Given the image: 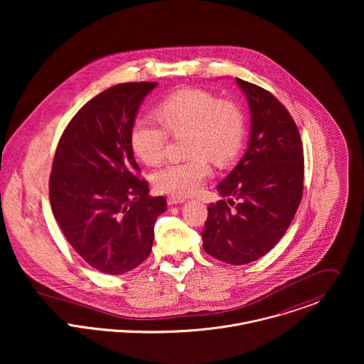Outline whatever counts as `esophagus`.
<instances>
[{"instance_id": "esophagus-1", "label": "esophagus", "mask_w": 364, "mask_h": 364, "mask_svg": "<svg viewBox=\"0 0 364 364\" xmlns=\"http://www.w3.org/2000/svg\"><path fill=\"white\" fill-rule=\"evenodd\" d=\"M186 200L182 199V198H175V196H171L168 198V205L169 206H176V205H181V203H185Z\"/></svg>"}]
</instances>
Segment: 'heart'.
<instances>
[{
	"label": "heart",
	"instance_id": "b5f03b06",
	"mask_svg": "<svg viewBox=\"0 0 364 364\" xmlns=\"http://www.w3.org/2000/svg\"><path fill=\"white\" fill-rule=\"evenodd\" d=\"M164 127L175 137L188 134L183 162L166 164L158 169L153 182L156 191L186 198L199 192L210 175L208 156L214 162H225L238 151L244 136V117L231 102L218 101L203 90L186 88L173 92L156 107ZM130 146L141 162L158 165L166 146L164 129L147 119H139L132 127Z\"/></svg>",
	"mask_w": 364,
	"mask_h": 364
}]
</instances>
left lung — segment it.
Instances as JSON below:
<instances>
[{
    "mask_svg": "<svg viewBox=\"0 0 364 364\" xmlns=\"http://www.w3.org/2000/svg\"><path fill=\"white\" fill-rule=\"evenodd\" d=\"M235 81L251 113L248 149L217 186L223 199L208 206L202 237L208 255L245 264L267 254L293 221L303 196L304 156L287 109L258 85Z\"/></svg>",
    "mask_w": 364,
    "mask_h": 364,
    "instance_id": "8db88e82",
    "label": "left lung"
}]
</instances>
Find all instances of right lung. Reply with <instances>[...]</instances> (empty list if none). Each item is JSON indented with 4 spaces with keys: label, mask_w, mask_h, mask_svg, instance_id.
<instances>
[{
    "label": "right lung",
    "mask_w": 364,
    "mask_h": 364,
    "mask_svg": "<svg viewBox=\"0 0 364 364\" xmlns=\"http://www.w3.org/2000/svg\"><path fill=\"white\" fill-rule=\"evenodd\" d=\"M156 82L114 85L84 105L65 127L53 161V214L75 252L107 274L147 259L164 196L149 183L130 146L139 107Z\"/></svg>",
    "instance_id": "1"
}]
</instances>
